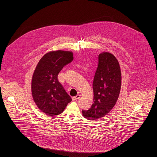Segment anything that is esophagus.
<instances>
[{
  "label": "esophagus",
  "instance_id": "1",
  "mask_svg": "<svg viewBox=\"0 0 157 157\" xmlns=\"http://www.w3.org/2000/svg\"><path fill=\"white\" fill-rule=\"evenodd\" d=\"M80 98H81V95H77L76 96H75V97H72V100H73V101H75V100H77V99H79Z\"/></svg>",
  "mask_w": 157,
  "mask_h": 157
}]
</instances>
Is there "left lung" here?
Segmentation results:
<instances>
[{
    "label": "left lung",
    "instance_id": "obj_1",
    "mask_svg": "<svg viewBox=\"0 0 157 157\" xmlns=\"http://www.w3.org/2000/svg\"><path fill=\"white\" fill-rule=\"evenodd\" d=\"M121 86L120 64L112 53L98 56V65L93 81L94 103L88 110H82L85 118L98 120L111 111L119 97Z\"/></svg>",
    "mask_w": 157,
    "mask_h": 157
}]
</instances>
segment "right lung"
I'll return each mask as SVG.
<instances>
[{"label": "right lung", "mask_w": 157, "mask_h": 157, "mask_svg": "<svg viewBox=\"0 0 157 157\" xmlns=\"http://www.w3.org/2000/svg\"><path fill=\"white\" fill-rule=\"evenodd\" d=\"M74 59L73 53L58 50L40 59L32 79V94L39 109L49 116L59 115L72 99L58 79V75Z\"/></svg>", "instance_id": "right-lung-1"}]
</instances>
